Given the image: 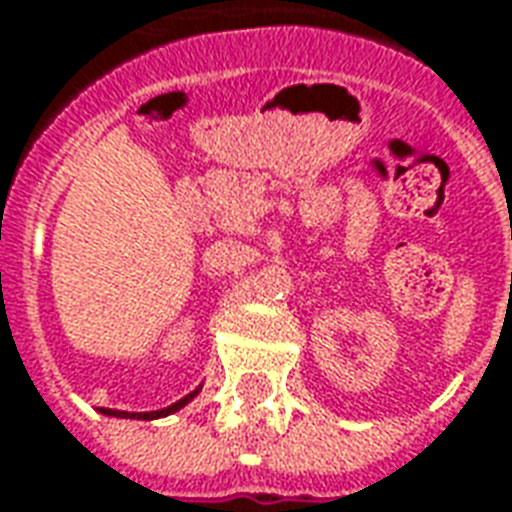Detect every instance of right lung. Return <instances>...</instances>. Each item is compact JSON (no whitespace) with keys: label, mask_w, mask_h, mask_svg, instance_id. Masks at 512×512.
Here are the masks:
<instances>
[{"label":"right lung","mask_w":512,"mask_h":512,"mask_svg":"<svg viewBox=\"0 0 512 512\" xmlns=\"http://www.w3.org/2000/svg\"><path fill=\"white\" fill-rule=\"evenodd\" d=\"M200 389H194V392H189L186 397H180L178 403H172V406L161 408V411H139V414H128V411H115V408H101V414H106V417H123V419H158V417H167V414H175V411H180V408L189 403L191 397L197 395Z\"/></svg>","instance_id":"1"}]
</instances>
